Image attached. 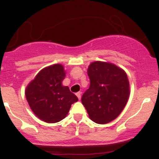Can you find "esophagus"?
<instances>
[{
	"label": "esophagus",
	"instance_id": "1",
	"mask_svg": "<svg viewBox=\"0 0 159 159\" xmlns=\"http://www.w3.org/2000/svg\"><path fill=\"white\" fill-rule=\"evenodd\" d=\"M76 96L78 97L79 100H80V99H81V92H77V93H76Z\"/></svg>",
	"mask_w": 159,
	"mask_h": 159
}]
</instances>
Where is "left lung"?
I'll use <instances>...</instances> for the list:
<instances>
[{"label": "left lung", "instance_id": "1", "mask_svg": "<svg viewBox=\"0 0 159 159\" xmlns=\"http://www.w3.org/2000/svg\"><path fill=\"white\" fill-rule=\"evenodd\" d=\"M90 87L83 95L82 103L89 118L99 124L116 119L130 96L127 73L109 62L95 61L88 66Z\"/></svg>", "mask_w": 159, "mask_h": 159}]
</instances>
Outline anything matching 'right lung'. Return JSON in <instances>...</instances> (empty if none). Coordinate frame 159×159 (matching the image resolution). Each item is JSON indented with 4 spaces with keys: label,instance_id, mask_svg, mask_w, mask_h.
<instances>
[{
    "label": "right lung",
    "instance_id": "add662e5",
    "mask_svg": "<svg viewBox=\"0 0 159 159\" xmlns=\"http://www.w3.org/2000/svg\"><path fill=\"white\" fill-rule=\"evenodd\" d=\"M65 74L62 64H53L40 70L26 87L25 96L31 110L42 121L60 122L78 101L69 88L62 84Z\"/></svg>",
    "mask_w": 159,
    "mask_h": 159
}]
</instances>
